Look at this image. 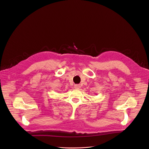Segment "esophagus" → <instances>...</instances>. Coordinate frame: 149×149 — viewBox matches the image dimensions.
I'll use <instances>...</instances> for the list:
<instances>
[{"instance_id":"34e87169","label":"esophagus","mask_w":149,"mask_h":149,"mask_svg":"<svg viewBox=\"0 0 149 149\" xmlns=\"http://www.w3.org/2000/svg\"><path fill=\"white\" fill-rule=\"evenodd\" d=\"M74 88H75V89H79V88H81L80 85H79V84H76V85H75V86H74Z\"/></svg>"}]
</instances>
